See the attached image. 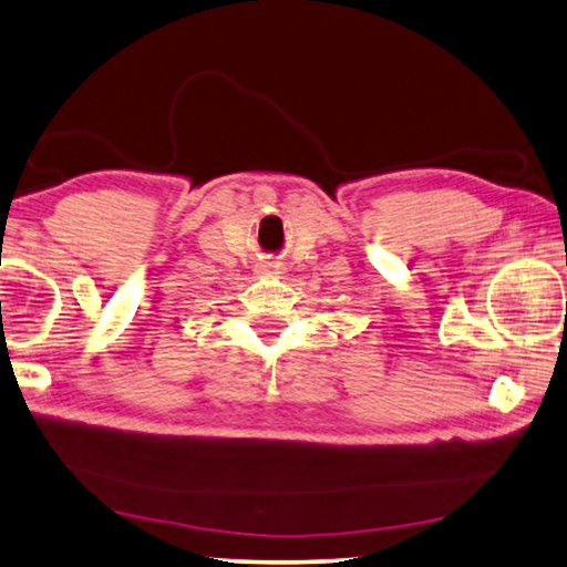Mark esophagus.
Wrapping results in <instances>:
<instances>
[{"mask_svg": "<svg viewBox=\"0 0 567 567\" xmlns=\"http://www.w3.org/2000/svg\"><path fill=\"white\" fill-rule=\"evenodd\" d=\"M260 272H265V275H280V265L267 262V265H262V267H260Z\"/></svg>", "mask_w": 567, "mask_h": 567, "instance_id": "esophagus-1", "label": "esophagus"}]
</instances>
